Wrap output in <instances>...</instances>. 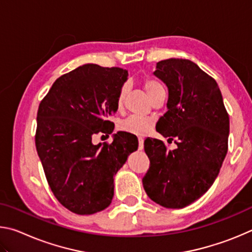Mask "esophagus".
I'll return each instance as SVG.
<instances>
[{
	"label": "esophagus",
	"mask_w": 252,
	"mask_h": 252,
	"mask_svg": "<svg viewBox=\"0 0 252 252\" xmlns=\"http://www.w3.org/2000/svg\"><path fill=\"white\" fill-rule=\"evenodd\" d=\"M144 147V140L142 138H139V150H143Z\"/></svg>",
	"instance_id": "34e87169"
}]
</instances>
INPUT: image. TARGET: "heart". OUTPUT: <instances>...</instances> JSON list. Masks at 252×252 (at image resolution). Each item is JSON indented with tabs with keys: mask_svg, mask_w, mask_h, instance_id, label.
<instances>
[{
	"mask_svg": "<svg viewBox=\"0 0 252 252\" xmlns=\"http://www.w3.org/2000/svg\"><path fill=\"white\" fill-rule=\"evenodd\" d=\"M143 88L150 97H152V95L156 94V93L159 90H161V89H163L160 83H158L157 81L151 80V79L144 80ZM126 94V85H123V87L120 89V91H119V94L117 97L118 109L122 108ZM119 127H120L122 131L127 132V133L139 135V136H144V135H148L152 131L153 122L151 120H149V119L133 116V117H129L127 119H126V120H123L120 123Z\"/></svg>",
	"mask_w": 252,
	"mask_h": 252,
	"instance_id": "heart-1",
	"label": "heart"
}]
</instances>
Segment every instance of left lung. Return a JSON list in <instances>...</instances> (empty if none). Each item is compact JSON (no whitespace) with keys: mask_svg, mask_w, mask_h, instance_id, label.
<instances>
[{"mask_svg":"<svg viewBox=\"0 0 252 252\" xmlns=\"http://www.w3.org/2000/svg\"><path fill=\"white\" fill-rule=\"evenodd\" d=\"M155 76L168 88V111L156 129L177 149L168 151L161 140L147 138L150 160L142 179L148 197L160 206L181 209L207 192L228 151L229 116L216 80L190 60L157 63Z\"/></svg>","mask_w":252,"mask_h":252,"instance_id":"8db88e82","label":"left lung"}]
</instances>
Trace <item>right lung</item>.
I'll list each match as a JSON object with an SVG mask.
<instances>
[{
	"mask_svg": "<svg viewBox=\"0 0 252 252\" xmlns=\"http://www.w3.org/2000/svg\"><path fill=\"white\" fill-rule=\"evenodd\" d=\"M120 67L84 64L53 83L37 111L35 146L55 198L76 215H93L110 206L114 176L138 138L113 134L112 143H92V135L111 134L119 91L127 80Z\"/></svg>",
	"mask_w": 252,
	"mask_h": 252,
	"instance_id": "right-lung-1",
	"label": "right lung"
}]
</instances>
